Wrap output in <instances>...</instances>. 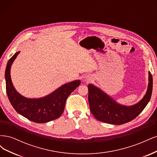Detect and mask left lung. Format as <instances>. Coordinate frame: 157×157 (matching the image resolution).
<instances>
[{"mask_svg":"<svg viewBox=\"0 0 157 157\" xmlns=\"http://www.w3.org/2000/svg\"><path fill=\"white\" fill-rule=\"evenodd\" d=\"M88 88L90 109L94 117L99 121L120 125L134 120L149 103L153 90V77L149 72V84L145 95L140 101L132 106L118 104L93 84H89Z\"/></svg>","mask_w":157,"mask_h":157,"instance_id":"1","label":"left lung"}]
</instances>
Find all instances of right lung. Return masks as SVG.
Listing matches in <instances>:
<instances>
[{
  "label": "right lung",
  "instance_id": "add662e5",
  "mask_svg": "<svg viewBox=\"0 0 157 157\" xmlns=\"http://www.w3.org/2000/svg\"><path fill=\"white\" fill-rule=\"evenodd\" d=\"M20 52H16L8 60L5 71L6 93L12 107L19 114L34 122L45 123L58 118L64 111L68 96L79 86L80 80L63 84L44 98L31 99L23 97L13 87L10 77L12 64Z\"/></svg>",
  "mask_w": 157,
  "mask_h": 157
}]
</instances>
